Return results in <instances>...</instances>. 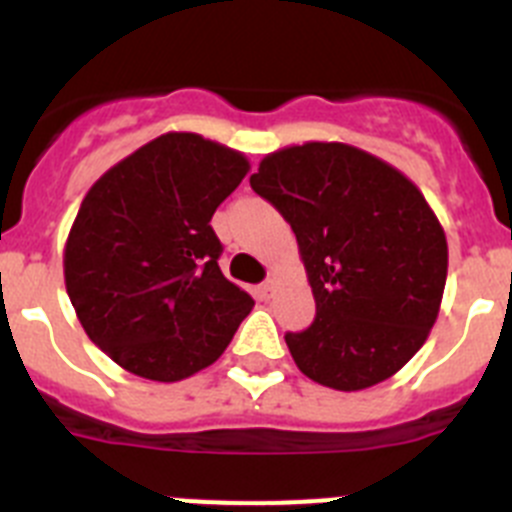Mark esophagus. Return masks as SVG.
<instances>
[{
    "instance_id": "34e87169",
    "label": "esophagus",
    "mask_w": 512,
    "mask_h": 512,
    "mask_svg": "<svg viewBox=\"0 0 512 512\" xmlns=\"http://www.w3.org/2000/svg\"><path fill=\"white\" fill-rule=\"evenodd\" d=\"M277 284H279V282H277V279H274V277L266 279V282L259 287V295L264 297V300H269V297L274 295V292H277Z\"/></svg>"
}]
</instances>
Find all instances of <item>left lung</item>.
<instances>
[{
    "mask_svg": "<svg viewBox=\"0 0 512 512\" xmlns=\"http://www.w3.org/2000/svg\"><path fill=\"white\" fill-rule=\"evenodd\" d=\"M253 192L297 235L315 320L284 341L312 382L356 392L408 364L438 318L449 246L408 176L348 143L310 140L261 158Z\"/></svg>",
    "mask_w": 512,
    "mask_h": 512,
    "instance_id": "1",
    "label": "left lung"
}]
</instances>
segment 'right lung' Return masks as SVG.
Segmentation results:
<instances>
[{
  "instance_id": "1",
  "label": "right lung",
  "mask_w": 512,
  "mask_h": 512,
  "mask_svg": "<svg viewBox=\"0 0 512 512\" xmlns=\"http://www.w3.org/2000/svg\"><path fill=\"white\" fill-rule=\"evenodd\" d=\"M241 151L164 133L104 171L63 248L87 336L125 372L179 382L215 364L253 300L217 266L210 220L243 182Z\"/></svg>"
}]
</instances>
